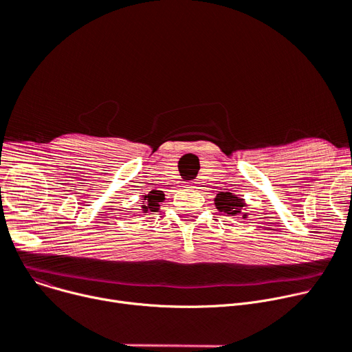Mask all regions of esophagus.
<instances>
[{
  "label": "esophagus",
  "mask_w": 352,
  "mask_h": 352,
  "mask_svg": "<svg viewBox=\"0 0 352 352\" xmlns=\"http://www.w3.org/2000/svg\"><path fill=\"white\" fill-rule=\"evenodd\" d=\"M196 186H197V184H196L195 182H188V183H186V188H189V189H192V190H193V189H197Z\"/></svg>",
  "instance_id": "obj_1"
}]
</instances>
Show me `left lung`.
<instances>
[{"label": "left lung", "instance_id": "8db88e82", "mask_svg": "<svg viewBox=\"0 0 352 352\" xmlns=\"http://www.w3.org/2000/svg\"><path fill=\"white\" fill-rule=\"evenodd\" d=\"M216 206L219 212H224L226 214H230V216H237V214H243L241 209L244 208V201L243 199L237 197L236 195L227 192V193H219L217 197L214 199ZM247 214H244L245 217Z\"/></svg>", "mask_w": 352, "mask_h": 352}]
</instances>
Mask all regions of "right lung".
Returning a JSON list of instances; mask_svg holds the SVG:
<instances>
[{
    "mask_svg": "<svg viewBox=\"0 0 352 352\" xmlns=\"http://www.w3.org/2000/svg\"><path fill=\"white\" fill-rule=\"evenodd\" d=\"M163 195L159 190H152L149 192V195L144 196V203H142V209L143 212H156L159 209V201L163 200Z\"/></svg>",
    "mask_w": 352,
    "mask_h": 352,
    "instance_id": "right-lung-1",
    "label": "right lung"
}]
</instances>
